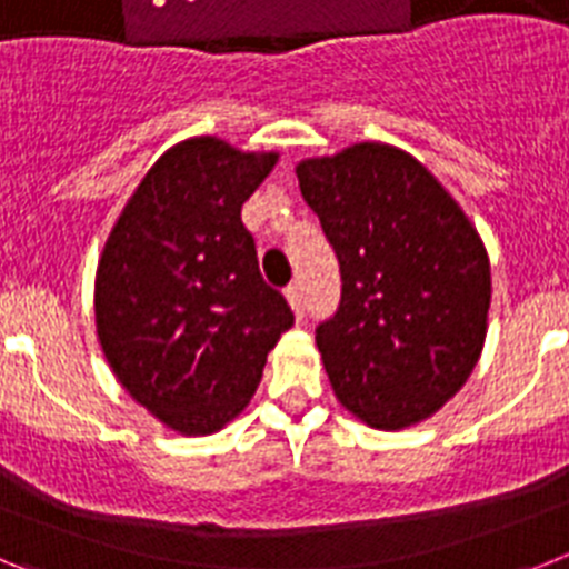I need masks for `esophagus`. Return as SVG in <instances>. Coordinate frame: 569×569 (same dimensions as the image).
I'll use <instances>...</instances> for the list:
<instances>
[{
	"label": "esophagus",
	"mask_w": 569,
	"mask_h": 569,
	"mask_svg": "<svg viewBox=\"0 0 569 569\" xmlns=\"http://www.w3.org/2000/svg\"><path fill=\"white\" fill-rule=\"evenodd\" d=\"M284 296H288L290 308H293L296 319H301L305 316V293H301V284L299 281H293V284H288V290H284Z\"/></svg>",
	"instance_id": "34e87169"
}]
</instances>
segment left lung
Returning a JSON list of instances; mask_svg holds the SVG:
<instances>
[{
  "instance_id": "8db88e82",
  "label": "left lung",
  "mask_w": 569,
  "mask_h": 569,
  "mask_svg": "<svg viewBox=\"0 0 569 569\" xmlns=\"http://www.w3.org/2000/svg\"><path fill=\"white\" fill-rule=\"evenodd\" d=\"M296 176L341 270L339 310L316 328L336 399L376 430L430 419L485 347V241L439 179L393 144L305 159Z\"/></svg>"
}]
</instances>
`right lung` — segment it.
<instances>
[{
    "instance_id": "obj_1",
    "label": "right lung",
    "mask_w": 569,
    "mask_h": 569,
    "mask_svg": "<svg viewBox=\"0 0 569 569\" xmlns=\"http://www.w3.org/2000/svg\"><path fill=\"white\" fill-rule=\"evenodd\" d=\"M276 153L216 136L173 144L116 219L97 270V333L116 379L184 436L248 407L293 310L259 273L241 224Z\"/></svg>"
}]
</instances>
